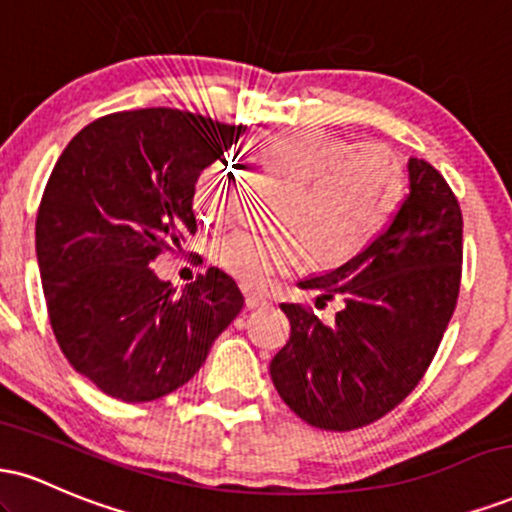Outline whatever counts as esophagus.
Here are the masks:
<instances>
[{
	"label": "esophagus",
	"instance_id": "obj_1",
	"mask_svg": "<svg viewBox=\"0 0 512 512\" xmlns=\"http://www.w3.org/2000/svg\"><path fill=\"white\" fill-rule=\"evenodd\" d=\"M267 298L257 296V293H245V308L248 310H260V308H267Z\"/></svg>",
	"mask_w": 512,
	"mask_h": 512
}]
</instances>
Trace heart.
Here are the masks:
<instances>
[{
	"label": "heart",
	"instance_id": "obj_1",
	"mask_svg": "<svg viewBox=\"0 0 512 512\" xmlns=\"http://www.w3.org/2000/svg\"><path fill=\"white\" fill-rule=\"evenodd\" d=\"M262 161L289 192L276 221L286 231H233L211 250L228 276L262 289L308 257L315 267H339L373 243L402 197V166L378 144H351L322 129H286L262 142ZM233 173L216 161L199 173L195 207L207 223H221L231 202Z\"/></svg>",
	"mask_w": 512,
	"mask_h": 512
}]
</instances>
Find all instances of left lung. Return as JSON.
Masks as SVG:
<instances>
[{
    "mask_svg": "<svg viewBox=\"0 0 512 512\" xmlns=\"http://www.w3.org/2000/svg\"><path fill=\"white\" fill-rule=\"evenodd\" d=\"M409 192L383 231L342 267L298 281L339 296L325 325L281 303L291 337L269 363L279 397L305 424L351 431L373 424L419 385L457 303L462 211L431 163L409 158Z\"/></svg>",
    "mask_w": 512,
    "mask_h": 512,
    "instance_id": "8db88e82",
    "label": "left lung"
}]
</instances>
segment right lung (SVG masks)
Masks as SVG:
<instances>
[{"label": "right lung", "mask_w": 512, "mask_h": 512, "mask_svg": "<svg viewBox=\"0 0 512 512\" xmlns=\"http://www.w3.org/2000/svg\"><path fill=\"white\" fill-rule=\"evenodd\" d=\"M243 132L173 108L129 110L86 125L57 158L35 255L57 344L105 395L151 402L178 390L243 308L221 269L180 296L149 269L197 231L199 173Z\"/></svg>", "instance_id": "add662e5"}]
</instances>
